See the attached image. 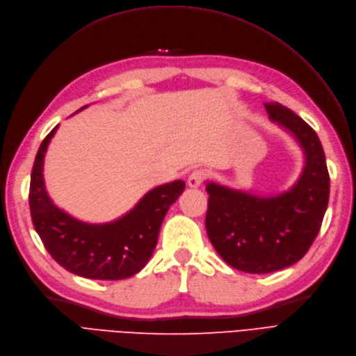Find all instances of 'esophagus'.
I'll list each match as a JSON object with an SVG mask.
<instances>
[{
  "instance_id": "obj_1",
  "label": "esophagus",
  "mask_w": 356,
  "mask_h": 356,
  "mask_svg": "<svg viewBox=\"0 0 356 356\" xmlns=\"http://www.w3.org/2000/svg\"><path fill=\"white\" fill-rule=\"evenodd\" d=\"M206 178H207L206 170H203V169H194L193 172L190 174V177H188V186L193 187V188L200 187L202 184L206 181Z\"/></svg>"
}]
</instances>
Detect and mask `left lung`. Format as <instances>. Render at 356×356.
Listing matches in <instances>:
<instances>
[{
    "label": "left lung",
    "instance_id": "obj_1",
    "mask_svg": "<svg viewBox=\"0 0 356 356\" xmlns=\"http://www.w3.org/2000/svg\"><path fill=\"white\" fill-rule=\"evenodd\" d=\"M268 118L291 131L305 153L304 172L276 197H257L207 184L206 229L220 257L247 273H270L300 261L317 238L329 204L330 177L317 133L279 102Z\"/></svg>",
    "mask_w": 356,
    "mask_h": 356
}]
</instances>
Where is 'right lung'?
I'll return each instance as SVG.
<instances>
[{
	"label": "right lung",
	"mask_w": 356,
	"mask_h": 356,
	"mask_svg": "<svg viewBox=\"0 0 356 356\" xmlns=\"http://www.w3.org/2000/svg\"><path fill=\"white\" fill-rule=\"evenodd\" d=\"M56 129L58 125L40 143L31 175L29 207L38 235L51 257L77 276L121 280L136 275L152 257L162 220L186 188V182L174 181L153 188L117 222H80L55 207L45 191L42 166Z\"/></svg>",
	"instance_id": "1"
}]
</instances>
